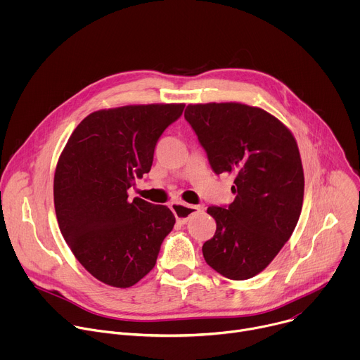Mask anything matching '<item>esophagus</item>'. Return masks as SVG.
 <instances>
[{
	"label": "esophagus",
	"instance_id": "esophagus-1",
	"mask_svg": "<svg viewBox=\"0 0 360 360\" xmlns=\"http://www.w3.org/2000/svg\"><path fill=\"white\" fill-rule=\"evenodd\" d=\"M171 208L176 217V221L182 225L186 224L192 215L203 211V207H200V205H188L184 202H174L171 203Z\"/></svg>",
	"mask_w": 360,
	"mask_h": 360
}]
</instances>
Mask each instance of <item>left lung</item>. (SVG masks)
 Returning a JSON list of instances; mask_svg holds the SVG:
<instances>
[{"mask_svg": "<svg viewBox=\"0 0 360 360\" xmlns=\"http://www.w3.org/2000/svg\"><path fill=\"white\" fill-rule=\"evenodd\" d=\"M185 120L214 172L235 175L233 202L208 208L217 231L202 246L203 258L228 279L253 278L288 242L302 211L297 143L278 118L238 102L191 104Z\"/></svg>", "mask_w": 360, "mask_h": 360, "instance_id": "1", "label": "left lung"}]
</instances>
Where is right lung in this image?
<instances>
[{"instance_id": "right-lung-1", "label": "right lung", "mask_w": 360, "mask_h": 360, "mask_svg": "<svg viewBox=\"0 0 360 360\" xmlns=\"http://www.w3.org/2000/svg\"><path fill=\"white\" fill-rule=\"evenodd\" d=\"M184 104L101 110L81 121L57 164L54 205L61 233L78 262L98 281L129 288L157 264L175 217L165 205L128 200L148 174L162 132Z\"/></svg>"}]
</instances>
